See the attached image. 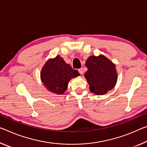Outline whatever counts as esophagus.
<instances>
[{
  "instance_id": "obj_1",
  "label": "esophagus",
  "mask_w": 147,
  "mask_h": 147,
  "mask_svg": "<svg viewBox=\"0 0 147 147\" xmlns=\"http://www.w3.org/2000/svg\"><path fill=\"white\" fill-rule=\"evenodd\" d=\"M78 72L79 73H80V74H82L84 73V71H83V69L82 68H80L78 69Z\"/></svg>"
}]
</instances>
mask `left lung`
<instances>
[{
	"label": "left lung",
	"instance_id": "1",
	"mask_svg": "<svg viewBox=\"0 0 147 147\" xmlns=\"http://www.w3.org/2000/svg\"><path fill=\"white\" fill-rule=\"evenodd\" d=\"M88 71L84 74L90 90L96 95H103L115 87L117 80L115 65L104 55L90 56L86 62Z\"/></svg>",
	"mask_w": 147,
	"mask_h": 147
}]
</instances>
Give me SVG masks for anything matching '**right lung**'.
<instances>
[{
  "label": "right lung",
  "instance_id": "obj_1",
  "mask_svg": "<svg viewBox=\"0 0 147 147\" xmlns=\"http://www.w3.org/2000/svg\"><path fill=\"white\" fill-rule=\"evenodd\" d=\"M79 75L78 71L67 64L59 55L46 62L40 73L42 82L45 87L57 94H63L69 80Z\"/></svg>",
  "mask_w": 147,
  "mask_h": 147
}]
</instances>
